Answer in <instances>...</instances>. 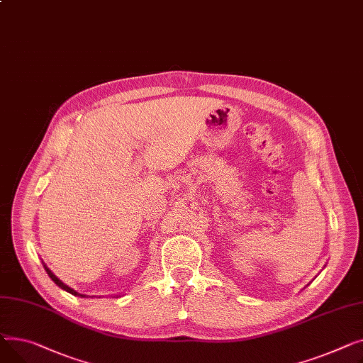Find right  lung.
Returning <instances> with one entry per match:
<instances>
[{"label":"right lung","mask_w":363,"mask_h":363,"mask_svg":"<svg viewBox=\"0 0 363 363\" xmlns=\"http://www.w3.org/2000/svg\"><path fill=\"white\" fill-rule=\"evenodd\" d=\"M42 264H44V262H42ZM44 268H45L47 274L50 275V279H51V280H52V281H54V283H55V284H57V286H58L60 289H62V290H66L67 293H70V294H73V296H79V297H84V296H86V294H80V293H77L76 290H73L72 287H69L67 284H64V283H62V281H61V280L58 279V277H57V275H54V272H52V271H51V269H50V268H48V267H47L45 264H44Z\"/></svg>","instance_id":"right-lung-1"}]
</instances>
